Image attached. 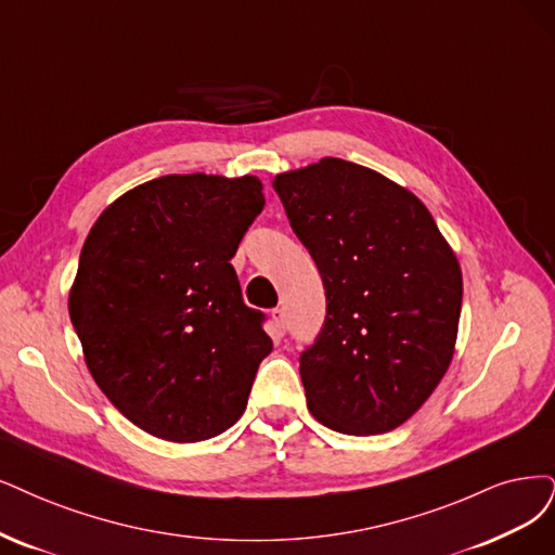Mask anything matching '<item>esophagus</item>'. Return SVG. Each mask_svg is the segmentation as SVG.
<instances>
[{"label":"esophagus","instance_id":"obj_1","mask_svg":"<svg viewBox=\"0 0 555 555\" xmlns=\"http://www.w3.org/2000/svg\"><path fill=\"white\" fill-rule=\"evenodd\" d=\"M272 330H274L276 338H281L285 334V311L283 309L272 311Z\"/></svg>","mask_w":555,"mask_h":555}]
</instances>
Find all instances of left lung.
Returning <instances> with one entry per match:
<instances>
[{"mask_svg": "<svg viewBox=\"0 0 555 555\" xmlns=\"http://www.w3.org/2000/svg\"><path fill=\"white\" fill-rule=\"evenodd\" d=\"M326 295L299 357L311 414L343 435L402 425L453 359L462 270L433 215L393 180L324 157L274 180Z\"/></svg>", "mask_w": 555, "mask_h": 555, "instance_id": "1", "label": "left lung"}]
</instances>
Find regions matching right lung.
I'll return each mask as SVG.
<instances>
[{"label": "right lung", "instance_id": "right-lung-1", "mask_svg": "<svg viewBox=\"0 0 555 555\" xmlns=\"http://www.w3.org/2000/svg\"><path fill=\"white\" fill-rule=\"evenodd\" d=\"M262 208L254 176H162L93 223L68 311L95 384L143 433L194 443L244 414L272 338L231 258Z\"/></svg>", "mask_w": 555, "mask_h": 555}]
</instances>
